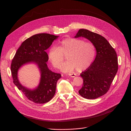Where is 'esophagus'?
Segmentation results:
<instances>
[{"instance_id":"1","label":"esophagus","mask_w":131,"mask_h":131,"mask_svg":"<svg viewBox=\"0 0 131 131\" xmlns=\"http://www.w3.org/2000/svg\"><path fill=\"white\" fill-rule=\"evenodd\" d=\"M68 75L69 76H70L71 77H72V78H74L75 76V75L74 74H69Z\"/></svg>"}]
</instances>
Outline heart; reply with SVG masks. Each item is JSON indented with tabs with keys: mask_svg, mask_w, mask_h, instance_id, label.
Segmentation results:
<instances>
[{
	"mask_svg": "<svg viewBox=\"0 0 131 131\" xmlns=\"http://www.w3.org/2000/svg\"><path fill=\"white\" fill-rule=\"evenodd\" d=\"M96 48L93 43L81 39L68 38L62 40L57 47H52L48 52V58L53 66L59 68L66 56L67 59L61 70L69 72L75 69L80 72L87 69L93 61Z\"/></svg>",
	"mask_w": 131,
	"mask_h": 131,
	"instance_id": "obj_1",
	"label": "heart"
}]
</instances>
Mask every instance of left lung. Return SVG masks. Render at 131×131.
Here are the masks:
<instances>
[{"label":"left lung","instance_id":"8db88e82","mask_svg":"<svg viewBox=\"0 0 131 131\" xmlns=\"http://www.w3.org/2000/svg\"><path fill=\"white\" fill-rule=\"evenodd\" d=\"M80 37L93 43L96 56L91 64L80 74L83 84L79 93L86 99H96L106 93L110 88L118 70L117 54L107 40L98 34L82 29L75 37Z\"/></svg>","mask_w":131,"mask_h":131}]
</instances>
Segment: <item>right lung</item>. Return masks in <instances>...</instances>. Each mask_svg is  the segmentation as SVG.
Listing matches in <instances>:
<instances>
[{
  "instance_id": "right-lung-1",
  "label": "right lung",
  "mask_w": 131,
  "mask_h": 131,
  "mask_svg": "<svg viewBox=\"0 0 131 131\" xmlns=\"http://www.w3.org/2000/svg\"><path fill=\"white\" fill-rule=\"evenodd\" d=\"M57 37L47 33L33 35L21 43L12 59L10 70L14 83L29 100L34 103L43 104L49 101L56 93L57 81L61 77L60 74L49 70L46 64L48 56L45 50ZM31 62L38 64L41 73L40 84L33 91L23 86L17 79V71L20 67Z\"/></svg>"
}]
</instances>
